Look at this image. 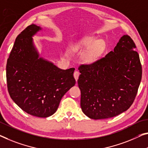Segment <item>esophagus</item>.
Instances as JSON below:
<instances>
[{
    "label": "esophagus",
    "instance_id": "1",
    "mask_svg": "<svg viewBox=\"0 0 148 148\" xmlns=\"http://www.w3.org/2000/svg\"><path fill=\"white\" fill-rule=\"evenodd\" d=\"M73 76L75 77V81H77V80H78V79H79V71H75L74 73H73Z\"/></svg>",
    "mask_w": 148,
    "mask_h": 148
}]
</instances>
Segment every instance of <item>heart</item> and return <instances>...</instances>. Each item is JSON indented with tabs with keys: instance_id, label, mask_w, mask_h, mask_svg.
I'll list each match as a JSON object with an SVG mask.
<instances>
[{
	"instance_id": "b5f03b06",
	"label": "heart",
	"mask_w": 148,
	"mask_h": 148,
	"mask_svg": "<svg viewBox=\"0 0 148 148\" xmlns=\"http://www.w3.org/2000/svg\"><path fill=\"white\" fill-rule=\"evenodd\" d=\"M106 47V42L103 40L95 37L84 38L73 45L74 50H86L83 56V61L88 65L93 64L99 61L105 51Z\"/></svg>"
}]
</instances>
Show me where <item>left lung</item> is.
Here are the masks:
<instances>
[{"mask_svg":"<svg viewBox=\"0 0 148 148\" xmlns=\"http://www.w3.org/2000/svg\"><path fill=\"white\" fill-rule=\"evenodd\" d=\"M136 45L128 35L114 51L90 65H82L78 85L83 112L94 120L106 119L128 110L137 94L142 69Z\"/></svg>","mask_w":148,"mask_h":148,"instance_id":"1","label":"left lung"}]
</instances>
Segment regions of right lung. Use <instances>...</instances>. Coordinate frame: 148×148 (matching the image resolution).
I'll return each instance as SVG.
<instances>
[{
	"mask_svg": "<svg viewBox=\"0 0 148 148\" xmlns=\"http://www.w3.org/2000/svg\"><path fill=\"white\" fill-rule=\"evenodd\" d=\"M42 28L36 24L16 38L6 64L9 95L24 112L34 116H50L61 99L75 84V68L61 69L40 56L33 38Z\"/></svg>",
	"mask_w": 148,
	"mask_h": 148,
	"instance_id": "add662e5",
	"label": "right lung"
}]
</instances>
